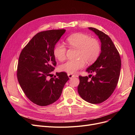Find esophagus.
<instances>
[{
  "instance_id": "obj_1",
  "label": "esophagus",
  "mask_w": 135,
  "mask_h": 135,
  "mask_svg": "<svg viewBox=\"0 0 135 135\" xmlns=\"http://www.w3.org/2000/svg\"><path fill=\"white\" fill-rule=\"evenodd\" d=\"M68 78L69 79H71L72 78H73V77H74V75H73V74H68Z\"/></svg>"
}]
</instances>
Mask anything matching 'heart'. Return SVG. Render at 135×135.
Wrapping results in <instances>:
<instances>
[{
    "label": "heart",
    "instance_id": "b5f03b06",
    "mask_svg": "<svg viewBox=\"0 0 135 135\" xmlns=\"http://www.w3.org/2000/svg\"><path fill=\"white\" fill-rule=\"evenodd\" d=\"M68 45L77 49L76 60H69L62 64L60 69L62 72L73 74L78 70L83 68L85 61L88 63L94 62L98 57L101 52V45L99 41L91 38L89 35L81 33H74L68 37L66 40ZM67 49L61 43L56 44L54 48L53 54L60 61L65 60Z\"/></svg>",
    "mask_w": 135,
    "mask_h": 135
}]
</instances>
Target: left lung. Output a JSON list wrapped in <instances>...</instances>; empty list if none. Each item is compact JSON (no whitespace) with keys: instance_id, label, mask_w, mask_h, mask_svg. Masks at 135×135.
<instances>
[{"instance_id":"obj_1","label":"left lung","mask_w":135,"mask_h":135,"mask_svg":"<svg viewBox=\"0 0 135 135\" xmlns=\"http://www.w3.org/2000/svg\"><path fill=\"white\" fill-rule=\"evenodd\" d=\"M89 29L100 39L101 52L96 61L86 70V72L94 73L95 75L91 80L89 79L90 75L89 77L79 76L78 91L84 100L98 104L107 100L114 91L119 78L121 60L108 35L95 28L89 27Z\"/></svg>"}]
</instances>
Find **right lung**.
Returning <instances> with one entry per match:
<instances>
[{"label": "right lung", "mask_w": 135, "mask_h": 135, "mask_svg": "<svg viewBox=\"0 0 135 135\" xmlns=\"http://www.w3.org/2000/svg\"><path fill=\"white\" fill-rule=\"evenodd\" d=\"M65 32L55 30L39 32L20 54L17 71L18 83L28 98L38 105L56 102L69 80L65 72L59 73L56 78H47L56 65L54 48Z\"/></svg>", "instance_id": "obj_1"}]
</instances>
